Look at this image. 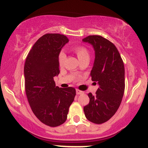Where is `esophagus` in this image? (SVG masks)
<instances>
[{
    "mask_svg": "<svg viewBox=\"0 0 148 148\" xmlns=\"http://www.w3.org/2000/svg\"><path fill=\"white\" fill-rule=\"evenodd\" d=\"M76 95H81V94H84V93L83 91L79 90H78V89H76Z\"/></svg>",
    "mask_w": 148,
    "mask_h": 148,
    "instance_id": "esophagus-1",
    "label": "esophagus"
}]
</instances>
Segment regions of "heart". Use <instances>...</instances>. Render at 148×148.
<instances>
[{
	"label": "heart",
	"instance_id": "1",
	"mask_svg": "<svg viewBox=\"0 0 148 148\" xmlns=\"http://www.w3.org/2000/svg\"><path fill=\"white\" fill-rule=\"evenodd\" d=\"M74 52L76 53V54L77 55L78 58L80 60L81 59L89 57V53H88V51L86 47H82V46H77V47H75L74 48ZM65 54L63 51H61L58 55V62L59 64H62L63 63L64 59H65Z\"/></svg>",
	"mask_w": 148,
	"mask_h": 148
}]
</instances>
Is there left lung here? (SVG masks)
Instances as JSON below:
<instances>
[{"label":"left lung","instance_id":"left-lung-1","mask_svg":"<svg viewBox=\"0 0 148 148\" xmlns=\"http://www.w3.org/2000/svg\"><path fill=\"white\" fill-rule=\"evenodd\" d=\"M83 42L92 46L95 53L90 72L99 85L95 95L88 94L90 102L84 107L86 118L95 124L108 121L118 111L125 92V67L115 46L100 35H90ZM96 84V83H95Z\"/></svg>","mask_w":148,"mask_h":148}]
</instances>
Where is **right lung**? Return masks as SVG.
Returning <instances> with one entry per match:
<instances>
[{"label": "right lung", "instance_id": "obj_1", "mask_svg": "<svg viewBox=\"0 0 148 148\" xmlns=\"http://www.w3.org/2000/svg\"><path fill=\"white\" fill-rule=\"evenodd\" d=\"M68 42L65 35L46 34L35 42L25 59L28 101L35 116L49 127L59 126L66 121L76 95L75 88H60L53 80L60 73L58 55Z\"/></svg>", "mask_w": 148, "mask_h": 148}]
</instances>
